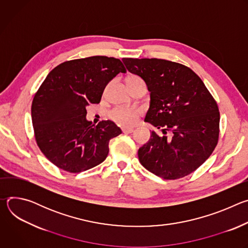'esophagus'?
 <instances>
[{
  "label": "esophagus",
  "mask_w": 248,
  "mask_h": 248,
  "mask_svg": "<svg viewBox=\"0 0 248 248\" xmlns=\"http://www.w3.org/2000/svg\"><path fill=\"white\" fill-rule=\"evenodd\" d=\"M122 130H123V132H124V133H131V132H133L134 129H133L132 127H123Z\"/></svg>",
  "instance_id": "34e87169"
}]
</instances>
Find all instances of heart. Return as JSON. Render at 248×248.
Instances as JSON below:
<instances>
[{"mask_svg":"<svg viewBox=\"0 0 248 248\" xmlns=\"http://www.w3.org/2000/svg\"><path fill=\"white\" fill-rule=\"evenodd\" d=\"M140 79L139 78L135 77V76H131L127 78V81H133V80H138ZM141 111L138 108H134V107H117L115 109H113L109 116L110 118L115 121L116 123L122 124V125H132L136 123L138 117L140 116Z\"/></svg>","mask_w":248,"mask_h":248,"instance_id":"obj_1","label":"heart"}]
</instances>
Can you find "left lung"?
Returning <instances> with one entry per match:
<instances>
[{
  "label": "left lung",
  "mask_w": 248,
  "mask_h": 248,
  "mask_svg": "<svg viewBox=\"0 0 248 248\" xmlns=\"http://www.w3.org/2000/svg\"><path fill=\"white\" fill-rule=\"evenodd\" d=\"M127 70L142 78L150 92L145 122L151 131L138 150L146 170L164 180H178L199 168L214 151L219 138L218 105L189 67L162 59L124 58Z\"/></svg>",
  "instance_id": "obj_1"
}]
</instances>
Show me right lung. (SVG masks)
Wrapping results in <instances>:
<instances>
[{"label": "right lung", "instance_id": "right-lung-1", "mask_svg": "<svg viewBox=\"0 0 248 248\" xmlns=\"http://www.w3.org/2000/svg\"><path fill=\"white\" fill-rule=\"evenodd\" d=\"M126 69L119 59L94 56L67 61L52 69L35 94L31 118L36 142L46 158L68 172H80L108 156L110 139L122 133L112 121L97 125L86 120V107Z\"/></svg>", "mask_w": 248, "mask_h": 248}]
</instances>
